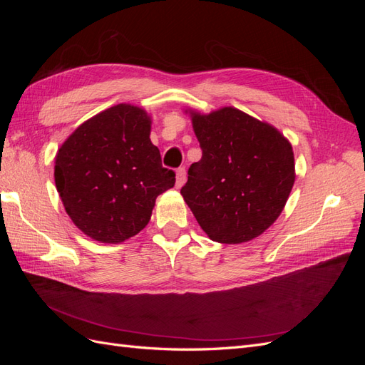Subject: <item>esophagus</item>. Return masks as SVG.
<instances>
[{"label": "esophagus", "instance_id": "esophagus-1", "mask_svg": "<svg viewBox=\"0 0 365 365\" xmlns=\"http://www.w3.org/2000/svg\"><path fill=\"white\" fill-rule=\"evenodd\" d=\"M185 180H187L185 169L181 168V169L176 170V189H181V187H182L184 182H185Z\"/></svg>", "mask_w": 365, "mask_h": 365}]
</instances>
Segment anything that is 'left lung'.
Here are the masks:
<instances>
[{"mask_svg": "<svg viewBox=\"0 0 365 365\" xmlns=\"http://www.w3.org/2000/svg\"><path fill=\"white\" fill-rule=\"evenodd\" d=\"M190 114L202 158L181 189L205 235L244 244L264 233L283 212L295 181L289 140L267 121L233 106Z\"/></svg>", "mask_w": 365, "mask_h": 365, "instance_id": "left-lung-1", "label": "left lung"}]
</instances>
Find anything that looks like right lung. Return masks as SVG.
Returning a JSON list of instances; mask_svg holds the SVG:
<instances>
[{
	"label": "right lung",
	"instance_id": "obj_1",
	"mask_svg": "<svg viewBox=\"0 0 365 365\" xmlns=\"http://www.w3.org/2000/svg\"><path fill=\"white\" fill-rule=\"evenodd\" d=\"M150 115L118 103L96 114L62 143L54 182L65 212L83 235L120 244L145 228L157 196L175 185L150 141Z\"/></svg>",
	"mask_w": 365,
	"mask_h": 365
}]
</instances>
